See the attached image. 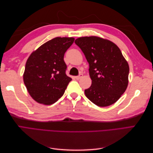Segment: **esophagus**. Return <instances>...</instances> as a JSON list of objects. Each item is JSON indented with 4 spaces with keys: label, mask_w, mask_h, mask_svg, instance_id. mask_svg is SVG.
Masks as SVG:
<instances>
[{
    "label": "esophagus",
    "mask_w": 153,
    "mask_h": 153,
    "mask_svg": "<svg viewBox=\"0 0 153 153\" xmlns=\"http://www.w3.org/2000/svg\"><path fill=\"white\" fill-rule=\"evenodd\" d=\"M82 76H83V75H82V74H80V75H78V76H75V78H76V80H79V79H80V78H81Z\"/></svg>",
    "instance_id": "1"
}]
</instances>
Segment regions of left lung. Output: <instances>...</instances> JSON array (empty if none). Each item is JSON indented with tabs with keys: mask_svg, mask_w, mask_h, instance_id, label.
Masks as SVG:
<instances>
[{
	"mask_svg": "<svg viewBox=\"0 0 153 153\" xmlns=\"http://www.w3.org/2000/svg\"><path fill=\"white\" fill-rule=\"evenodd\" d=\"M89 64L92 84L85 90L87 98L101 107L115 103L128 84L129 65L117 46L97 36L75 41Z\"/></svg>",
	"mask_w": 153,
	"mask_h": 153,
	"instance_id": "8db88e82",
	"label": "left lung"
}]
</instances>
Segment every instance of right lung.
I'll use <instances>...</instances> for the list:
<instances>
[{"mask_svg": "<svg viewBox=\"0 0 153 153\" xmlns=\"http://www.w3.org/2000/svg\"><path fill=\"white\" fill-rule=\"evenodd\" d=\"M75 38L57 37L32 52L25 64L24 82L36 101L52 105L64 94L72 79L66 75L64 53Z\"/></svg>", "mask_w": 153, "mask_h": 153, "instance_id": "right-lung-1", "label": "right lung"}]
</instances>
